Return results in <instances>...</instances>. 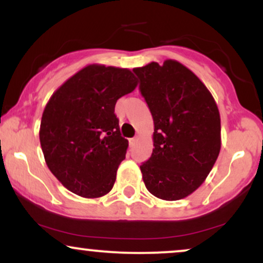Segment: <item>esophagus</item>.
Masks as SVG:
<instances>
[{
  "mask_svg": "<svg viewBox=\"0 0 263 263\" xmlns=\"http://www.w3.org/2000/svg\"><path fill=\"white\" fill-rule=\"evenodd\" d=\"M129 144H131V146H134V144L136 143V141H137V138H129Z\"/></svg>",
  "mask_w": 263,
  "mask_h": 263,
  "instance_id": "esophagus-1",
  "label": "esophagus"
}]
</instances>
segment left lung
Segmentation results:
<instances>
[{"instance_id": "left-lung-1", "label": "left lung", "mask_w": 263, "mask_h": 263, "mask_svg": "<svg viewBox=\"0 0 263 263\" xmlns=\"http://www.w3.org/2000/svg\"><path fill=\"white\" fill-rule=\"evenodd\" d=\"M134 71L155 123V148L140 167L144 185L163 200H180L204 183L218 159V105L203 81L177 60L152 62Z\"/></svg>"}]
</instances>
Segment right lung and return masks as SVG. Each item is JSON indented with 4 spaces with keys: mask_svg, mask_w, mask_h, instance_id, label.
I'll return each mask as SVG.
<instances>
[{
    "mask_svg": "<svg viewBox=\"0 0 263 263\" xmlns=\"http://www.w3.org/2000/svg\"><path fill=\"white\" fill-rule=\"evenodd\" d=\"M137 84L129 69L90 64L60 85L45 105L39 128L45 163L74 194L93 199L112 189L128 147L115 105Z\"/></svg>",
    "mask_w": 263,
    "mask_h": 263,
    "instance_id": "add662e5",
    "label": "right lung"
}]
</instances>
